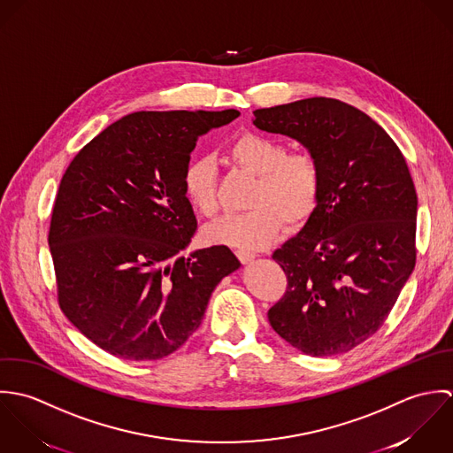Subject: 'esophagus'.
<instances>
[{
    "label": "esophagus",
    "mask_w": 453,
    "mask_h": 453,
    "mask_svg": "<svg viewBox=\"0 0 453 453\" xmlns=\"http://www.w3.org/2000/svg\"><path fill=\"white\" fill-rule=\"evenodd\" d=\"M234 254H236V257H238V259H240L243 265L250 263V261L256 257V254H254V252H249V250H242V249H240V250H236Z\"/></svg>",
    "instance_id": "34e87169"
}]
</instances>
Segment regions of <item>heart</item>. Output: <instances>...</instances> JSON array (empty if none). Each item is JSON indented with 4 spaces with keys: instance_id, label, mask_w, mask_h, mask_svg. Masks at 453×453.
<instances>
[{
    "instance_id": "b5f03b06",
    "label": "heart",
    "mask_w": 453,
    "mask_h": 453,
    "mask_svg": "<svg viewBox=\"0 0 453 453\" xmlns=\"http://www.w3.org/2000/svg\"><path fill=\"white\" fill-rule=\"evenodd\" d=\"M231 159L257 175L249 211L229 213L206 229L213 243L256 250L270 245L281 229L299 227L315 213L322 190V172L310 150H288L283 142L261 133H245L229 147ZM190 208L204 219L219 211V173L210 156L190 159L180 177Z\"/></svg>"
}]
</instances>
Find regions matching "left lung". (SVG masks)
I'll return each instance as SVG.
<instances>
[{"mask_svg":"<svg viewBox=\"0 0 453 453\" xmlns=\"http://www.w3.org/2000/svg\"><path fill=\"white\" fill-rule=\"evenodd\" d=\"M254 124L301 142L322 190L303 231L274 250L287 276L268 319L306 356L352 350L387 320L417 261V192L404 156L359 108L308 97L254 111Z\"/></svg>","mask_w":453,"mask_h":453,"instance_id":"obj_1","label":"left lung"}]
</instances>
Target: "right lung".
Wrapping results in <instances>:
<instances>
[{"instance_id":"add662e5","label":"right lung","mask_w":453,"mask_h":453,"mask_svg":"<svg viewBox=\"0 0 453 453\" xmlns=\"http://www.w3.org/2000/svg\"><path fill=\"white\" fill-rule=\"evenodd\" d=\"M238 110L136 111L73 157L52 208L58 303L94 345L163 359L199 327L217 283L240 268L226 245L181 257L197 222L181 192L199 136Z\"/></svg>"}]
</instances>
